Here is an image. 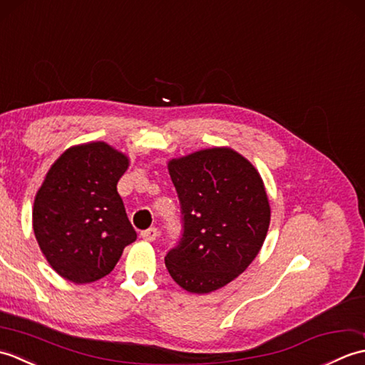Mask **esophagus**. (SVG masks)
Returning <instances> with one entry per match:
<instances>
[{
	"mask_svg": "<svg viewBox=\"0 0 365 365\" xmlns=\"http://www.w3.org/2000/svg\"><path fill=\"white\" fill-rule=\"evenodd\" d=\"M157 237H158V230L155 227H150V229L141 232V238L145 240V242H155Z\"/></svg>",
	"mask_w": 365,
	"mask_h": 365,
	"instance_id": "1",
	"label": "esophagus"
}]
</instances>
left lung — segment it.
<instances>
[{
  "label": "left lung",
  "instance_id": "8db88e82",
  "mask_svg": "<svg viewBox=\"0 0 365 365\" xmlns=\"http://www.w3.org/2000/svg\"><path fill=\"white\" fill-rule=\"evenodd\" d=\"M182 204L183 237L165 257L170 277L190 293L234 281L257 257L271 220L259 170L230 147L168 161Z\"/></svg>",
  "mask_w": 365,
  "mask_h": 365
}]
</instances>
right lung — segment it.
Returning <instances> with one entry per match:
<instances>
[{
	"mask_svg": "<svg viewBox=\"0 0 365 365\" xmlns=\"http://www.w3.org/2000/svg\"><path fill=\"white\" fill-rule=\"evenodd\" d=\"M130 166L103 141L68 147L53 163L33 207V229L50 267L73 284L110 274L136 240L118 192Z\"/></svg>",
	"mask_w": 365,
	"mask_h": 365,
	"instance_id": "add662e5",
	"label": "right lung"
}]
</instances>
